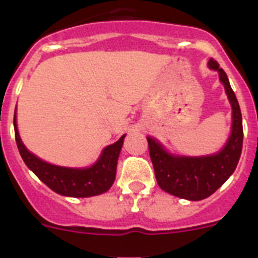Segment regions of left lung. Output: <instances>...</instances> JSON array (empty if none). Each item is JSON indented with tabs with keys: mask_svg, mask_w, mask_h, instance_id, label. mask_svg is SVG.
<instances>
[{
	"mask_svg": "<svg viewBox=\"0 0 258 258\" xmlns=\"http://www.w3.org/2000/svg\"><path fill=\"white\" fill-rule=\"evenodd\" d=\"M208 67L218 72L232 109L231 133L222 149L216 154L187 156L173 154L159 141L147 137L157 184L165 192L190 202H199L211 197L230 178L236 169L243 147V121L235 93L217 61L209 59Z\"/></svg>",
	"mask_w": 258,
	"mask_h": 258,
	"instance_id": "obj_1",
	"label": "left lung"
}]
</instances>
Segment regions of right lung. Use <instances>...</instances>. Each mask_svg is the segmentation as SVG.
I'll return each mask as SVG.
<instances>
[{
  "instance_id": "right-lung-1",
  "label": "right lung",
  "mask_w": 258,
  "mask_h": 258,
  "mask_svg": "<svg viewBox=\"0 0 258 258\" xmlns=\"http://www.w3.org/2000/svg\"><path fill=\"white\" fill-rule=\"evenodd\" d=\"M14 131L18 150L28 169L54 192L70 198H90L108 191L116 178V168L122 149L125 134L117 142L102 150L95 163L84 168H71L47 163L29 151L19 136L17 124V107L14 112Z\"/></svg>"
}]
</instances>
